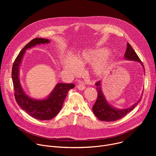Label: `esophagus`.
Returning a JSON list of instances; mask_svg holds the SVG:
<instances>
[{
    "mask_svg": "<svg viewBox=\"0 0 156 156\" xmlns=\"http://www.w3.org/2000/svg\"><path fill=\"white\" fill-rule=\"evenodd\" d=\"M77 87H78V89L79 90H81V91H83V90H85V88H86L85 86L83 83L78 84V86H77Z\"/></svg>",
    "mask_w": 156,
    "mask_h": 156,
    "instance_id": "1",
    "label": "esophagus"
}]
</instances>
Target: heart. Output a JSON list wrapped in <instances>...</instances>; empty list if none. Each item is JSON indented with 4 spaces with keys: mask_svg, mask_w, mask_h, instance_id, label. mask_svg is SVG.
<instances>
[{
    "mask_svg": "<svg viewBox=\"0 0 156 156\" xmlns=\"http://www.w3.org/2000/svg\"><path fill=\"white\" fill-rule=\"evenodd\" d=\"M106 49H85L75 56V60L69 57H63L62 65L63 69L73 75H77L80 71V65L92 63L93 73L96 76H102L110 70L111 61Z\"/></svg>",
    "mask_w": 156,
    "mask_h": 156,
    "instance_id": "b5f03b06",
    "label": "heart"
}]
</instances>
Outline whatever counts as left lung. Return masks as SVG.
<instances>
[{"label": "left lung", "instance_id": "1", "mask_svg": "<svg viewBox=\"0 0 156 156\" xmlns=\"http://www.w3.org/2000/svg\"><path fill=\"white\" fill-rule=\"evenodd\" d=\"M124 58L128 60L140 62L143 67H144L143 64L139 57L129 43L127 44V48L124 55ZM101 85V81H99L96 83V90L98 91V98L94 105L93 106V111L94 115L100 120L105 122H114L118 120L134 109L141 101L140 98L137 102L127 108H117L108 103L102 93Z\"/></svg>", "mask_w": 156, "mask_h": 156}]
</instances>
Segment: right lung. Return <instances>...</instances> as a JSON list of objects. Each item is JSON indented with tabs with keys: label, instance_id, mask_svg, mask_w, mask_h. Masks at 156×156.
Wrapping results in <instances>:
<instances>
[{
	"label": "right lung",
	"instance_id": "add662e5",
	"mask_svg": "<svg viewBox=\"0 0 156 156\" xmlns=\"http://www.w3.org/2000/svg\"><path fill=\"white\" fill-rule=\"evenodd\" d=\"M47 39L35 38L23 48L16 58L13 66L12 76L15 90V98L18 105L32 117L40 120H49L56 116L61 110L68 92L75 87L72 83H58L52 91L44 99H35L28 96L23 91L19 79L20 69L26 50L37 44H48Z\"/></svg>",
	"mask_w": 156,
	"mask_h": 156
}]
</instances>
